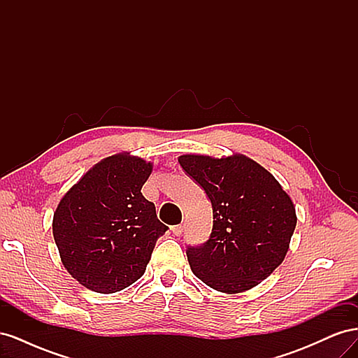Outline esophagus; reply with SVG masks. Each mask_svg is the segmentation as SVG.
<instances>
[{"instance_id":"esophagus-1","label":"esophagus","mask_w":358,"mask_h":358,"mask_svg":"<svg viewBox=\"0 0 358 358\" xmlns=\"http://www.w3.org/2000/svg\"><path fill=\"white\" fill-rule=\"evenodd\" d=\"M171 231H173V234H175V236H180L183 233V225L179 224V225L171 227Z\"/></svg>"}]
</instances>
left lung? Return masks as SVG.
Here are the masks:
<instances>
[{
  "label": "left lung",
  "mask_w": 358,
  "mask_h": 358,
  "mask_svg": "<svg viewBox=\"0 0 358 358\" xmlns=\"http://www.w3.org/2000/svg\"><path fill=\"white\" fill-rule=\"evenodd\" d=\"M179 164L209 197V239L188 246L192 273L210 288L236 294L264 280L284 262L297 216L288 194L254 159L180 155Z\"/></svg>",
  "instance_id": "left-lung-1"
}]
</instances>
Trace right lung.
Instances as JSON below:
<instances>
[{"label":"right lung","mask_w":358,"mask_h":358,"mask_svg":"<svg viewBox=\"0 0 358 358\" xmlns=\"http://www.w3.org/2000/svg\"><path fill=\"white\" fill-rule=\"evenodd\" d=\"M150 173V162L116 154L86 171L61 199L53 239L64 267L88 289L110 294L143 276L169 229L142 194Z\"/></svg>","instance_id":"right-lung-1"}]
</instances>
